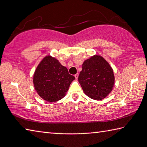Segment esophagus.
<instances>
[{
    "label": "esophagus",
    "mask_w": 147,
    "mask_h": 147,
    "mask_svg": "<svg viewBox=\"0 0 147 147\" xmlns=\"http://www.w3.org/2000/svg\"><path fill=\"white\" fill-rule=\"evenodd\" d=\"M74 76H75V78H76V79L77 80L78 79V73H76L75 75H74Z\"/></svg>",
    "instance_id": "1"
}]
</instances>
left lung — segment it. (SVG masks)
<instances>
[{
  "label": "left lung",
  "mask_w": 147,
  "mask_h": 147,
  "mask_svg": "<svg viewBox=\"0 0 147 147\" xmlns=\"http://www.w3.org/2000/svg\"><path fill=\"white\" fill-rule=\"evenodd\" d=\"M78 82L87 96L100 100L105 98L113 88V70L104 58L95 55L84 61Z\"/></svg>",
  "instance_id": "left-lung-1"
}]
</instances>
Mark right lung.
I'll use <instances>...</instances> for the list:
<instances>
[{"instance_id": "right-lung-1", "label": "right lung", "mask_w": 147, "mask_h": 147, "mask_svg": "<svg viewBox=\"0 0 147 147\" xmlns=\"http://www.w3.org/2000/svg\"><path fill=\"white\" fill-rule=\"evenodd\" d=\"M75 77L57 59L47 55L37 66L33 75L35 89L40 97L51 102L58 101L65 95Z\"/></svg>"}]
</instances>
